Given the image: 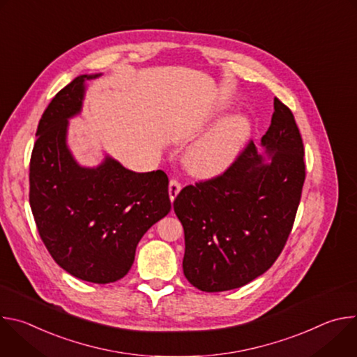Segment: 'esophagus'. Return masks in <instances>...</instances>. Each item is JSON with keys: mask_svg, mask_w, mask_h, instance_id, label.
Masks as SVG:
<instances>
[{"mask_svg": "<svg viewBox=\"0 0 357 357\" xmlns=\"http://www.w3.org/2000/svg\"><path fill=\"white\" fill-rule=\"evenodd\" d=\"M181 183L178 182V181H175V179H172L171 182H169V188H168V192H169V199H171V202H174L175 200V197L178 196V193L181 192Z\"/></svg>", "mask_w": 357, "mask_h": 357, "instance_id": "obj_1", "label": "esophagus"}]
</instances>
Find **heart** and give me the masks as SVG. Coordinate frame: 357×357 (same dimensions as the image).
<instances>
[{"mask_svg":"<svg viewBox=\"0 0 357 357\" xmlns=\"http://www.w3.org/2000/svg\"><path fill=\"white\" fill-rule=\"evenodd\" d=\"M251 135V121L244 114L220 120L185 152L183 165L196 178H215L230 168Z\"/></svg>","mask_w":357,"mask_h":357,"instance_id":"heart-1","label":"heart"}]
</instances>
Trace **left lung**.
<instances>
[{"label":"left lung","instance_id":"obj_1","mask_svg":"<svg viewBox=\"0 0 357 357\" xmlns=\"http://www.w3.org/2000/svg\"><path fill=\"white\" fill-rule=\"evenodd\" d=\"M261 148L250 142L222 176L183 188L174 202L185 231L183 274L200 291H229L263 275L291 233L305 181L303 144L277 97Z\"/></svg>","mask_w":357,"mask_h":357}]
</instances>
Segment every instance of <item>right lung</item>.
<instances>
[{
    "label": "right lung",
    "instance_id": "1",
    "mask_svg": "<svg viewBox=\"0 0 357 357\" xmlns=\"http://www.w3.org/2000/svg\"><path fill=\"white\" fill-rule=\"evenodd\" d=\"M80 75L50 101L36 130L29 165V203L50 256L70 275L109 284L131 268L141 237L171 211L164 171L134 172L105 155L96 167L77 162L68 144L69 120L83 109Z\"/></svg>",
    "mask_w": 357,
    "mask_h": 357
}]
</instances>
